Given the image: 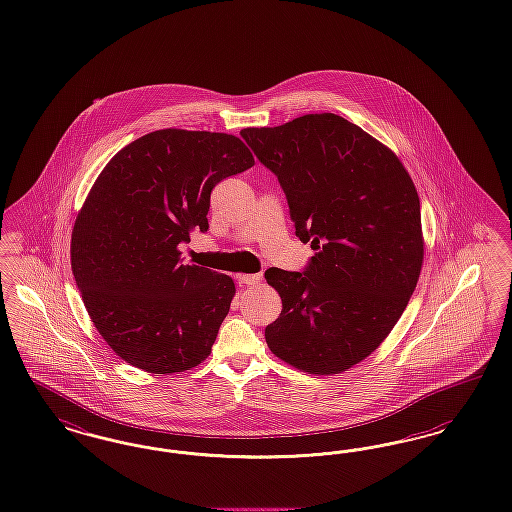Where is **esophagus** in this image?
<instances>
[{
    "label": "esophagus",
    "mask_w": 512,
    "mask_h": 512,
    "mask_svg": "<svg viewBox=\"0 0 512 512\" xmlns=\"http://www.w3.org/2000/svg\"><path fill=\"white\" fill-rule=\"evenodd\" d=\"M236 278H238V284L242 286H255L263 280V274H238Z\"/></svg>",
    "instance_id": "esophagus-1"
}]
</instances>
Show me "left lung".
<instances>
[{
    "instance_id": "left-lung-1",
    "label": "left lung",
    "mask_w": 512,
    "mask_h": 512,
    "mask_svg": "<svg viewBox=\"0 0 512 512\" xmlns=\"http://www.w3.org/2000/svg\"><path fill=\"white\" fill-rule=\"evenodd\" d=\"M240 135L286 192L303 272L268 268L282 312L266 345L289 366L333 375L356 366L400 320L417 286L425 240L421 205L389 146L337 114H307Z\"/></svg>"
}]
</instances>
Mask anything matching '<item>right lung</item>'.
I'll use <instances>...</instances> for the list:
<instances>
[{"label": "right lung", "mask_w": 512, "mask_h": 512, "mask_svg": "<svg viewBox=\"0 0 512 512\" xmlns=\"http://www.w3.org/2000/svg\"><path fill=\"white\" fill-rule=\"evenodd\" d=\"M255 164L228 133L160 129L123 146L76 217L70 261L83 305L108 347L148 373L171 375L209 356L234 280L183 265L205 232L215 184Z\"/></svg>", "instance_id": "1"}]
</instances>
